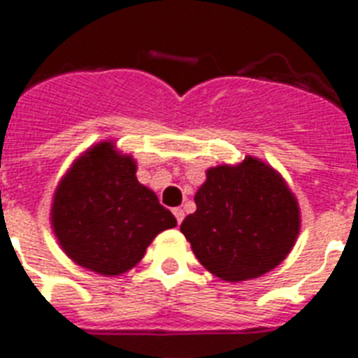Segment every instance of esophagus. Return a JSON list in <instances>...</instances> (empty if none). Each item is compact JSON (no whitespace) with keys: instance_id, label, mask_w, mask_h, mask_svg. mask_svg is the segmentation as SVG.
<instances>
[{"instance_id":"esophagus-1","label":"esophagus","mask_w":358,"mask_h":358,"mask_svg":"<svg viewBox=\"0 0 358 358\" xmlns=\"http://www.w3.org/2000/svg\"><path fill=\"white\" fill-rule=\"evenodd\" d=\"M173 213H174V217H176V222H182V220H184V209L182 208H174L173 209Z\"/></svg>"}]
</instances>
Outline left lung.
<instances>
[{
  "instance_id": "left-lung-1",
  "label": "left lung",
  "mask_w": 358,
  "mask_h": 358,
  "mask_svg": "<svg viewBox=\"0 0 358 358\" xmlns=\"http://www.w3.org/2000/svg\"><path fill=\"white\" fill-rule=\"evenodd\" d=\"M194 204L180 231L200 264L231 283L275 268L300 234L294 193L278 171L252 156L206 171Z\"/></svg>"
}]
</instances>
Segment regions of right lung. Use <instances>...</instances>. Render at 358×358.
Masks as SVG:
<instances>
[{
	"label": "right lung",
	"mask_w": 358,
	"mask_h": 358,
	"mask_svg": "<svg viewBox=\"0 0 358 358\" xmlns=\"http://www.w3.org/2000/svg\"><path fill=\"white\" fill-rule=\"evenodd\" d=\"M51 226L69 259L101 275H121L143 259L169 209L136 178V162L103 141L77 158L53 196Z\"/></svg>",
	"instance_id": "right-lung-1"
}]
</instances>
